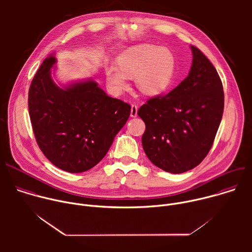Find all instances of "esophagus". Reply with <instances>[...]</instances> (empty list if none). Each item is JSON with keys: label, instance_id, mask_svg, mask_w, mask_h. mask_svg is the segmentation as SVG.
<instances>
[{"label": "esophagus", "instance_id": "1", "mask_svg": "<svg viewBox=\"0 0 252 252\" xmlns=\"http://www.w3.org/2000/svg\"><path fill=\"white\" fill-rule=\"evenodd\" d=\"M136 116H137V105L132 103L131 107H130V117L135 118Z\"/></svg>", "mask_w": 252, "mask_h": 252}]
</instances>
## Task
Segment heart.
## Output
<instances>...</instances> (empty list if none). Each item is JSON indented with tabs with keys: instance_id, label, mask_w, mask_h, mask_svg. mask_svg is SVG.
Instances as JSON below:
<instances>
[{
	"instance_id": "b5f03b06",
	"label": "heart",
	"mask_w": 252,
	"mask_h": 252,
	"mask_svg": "<svg viewBox=\"0 0 252 252\" xmlns=\"http://www.w3.org/2000/svg\"><path fill=\"white\" fill-rule=\"evenodd\" d=\"M174 68L175 59L168 49L140 45L122 53L118 65H106L105 78L111 90L119 94L127 88V78L135 77L136 87L142 94L155 95L168 88Z\"/></svg>"
}]
</instances>
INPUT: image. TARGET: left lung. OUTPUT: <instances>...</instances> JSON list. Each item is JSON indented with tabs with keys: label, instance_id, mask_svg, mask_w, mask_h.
<instances>
[{
	"label": "left lung",
	"instance_id": "8db88e82",
	"mask_svg": "<svg viewBox=\"0 0 252 252\" xmlns=\"http://www.w3.org/2000/svg\"><path fill=\"white\" fill-rule=\"evenodd\" d=\"M189 76L164 95L150 98L137 115L146 124L142 148L149 159L170 173L197 166L210 151L220 125L224 94L210 61L194 46Z\"/></svg>",
	"mask_w": 252,
	"mask_h": 252
}]
</instances>
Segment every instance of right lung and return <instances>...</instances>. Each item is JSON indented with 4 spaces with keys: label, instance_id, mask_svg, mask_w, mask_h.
Segmentation results:
<instances>
[{
    "label": "right lung",
    "instance_id": "right-lung-1",
    "mask_svg": "<svg viewBox=\"0 0 252 252\" xmlns=\"http://www.w3.org/2000/svg\"><path fill=\"white\" fill-rule=\"evenodd\" d=\"M50 55L29 90V113L35 140L57 167L73 173L97 164L128 120L130 105L107 95L92 79L59 87Z\"/></svg>",
    "mask_w": 252,
    "mask_h": 252
}]
</instances>
